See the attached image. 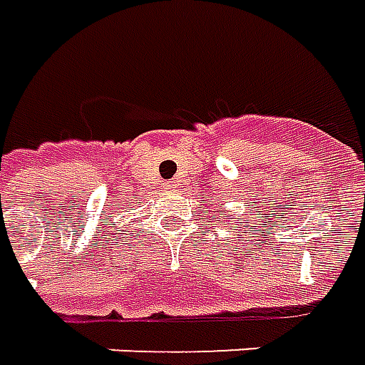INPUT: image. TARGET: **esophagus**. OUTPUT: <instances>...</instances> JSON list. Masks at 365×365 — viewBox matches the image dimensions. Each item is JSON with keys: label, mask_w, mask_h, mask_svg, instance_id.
Wrapping results in <instances>:
<instances>
[{"label": "esophagus", "mask_w": 365, "mask_h": 365, "mask_svg": "<svg viewBox=\"0 0 365 365\" xmlns=\"http://www.w3.org/2000/svg\"><path fill=\"white\" fill-rule=\"evenodd\" d=\"M165 188H169V190H175V188H177V182H175V180H167V182H165Z\"/></svg>", "instance_id": "obj_1"}]
</instances>
